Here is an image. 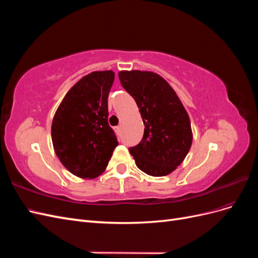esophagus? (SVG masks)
Masks as SVG:
<instances>
[{
  "mask_svg": "<svg viewBox=\"0 0 258 258\" xmlns=\"http://www.w3.org/2000/svg\"><path fill=\"white\" fill-rule=\"evenodd\" d=\"M115 132H116L117 135H119V134H120V127H119V126L115 127Z\"/></svg>",
  "mask_w": 258,
  "mask_h": 258,
  "instance_id": "1",
  "label": "esophagus"
}]
</instances>
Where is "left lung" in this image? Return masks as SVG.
I'll list each match as a JSON object with an SVG mask.
<instances>
[{
	"instance_id": "8db88e82",
	"label": "left lung",
	"mask_w": 258,
	"mask_h": 258,
	"mask_svg": "<svg viewBox=\"0 0 258 258\" xmlns=\"http://www.w3.org/2000/svg\"><path fill=\"white\" fill-rule=\"evenodd\" d=\"M122 87L140 108L144 135L130 147L137 167L148 175L165 176L181 165L188 154L192 134L188 114L172 87L158 74L121 71Z\"/></svg>"
}]
</instances>
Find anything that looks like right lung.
Masks as SVG:
<instances>
[{"instance_id":"add662e5","label":"right lung","mask_w":258,"mask_h":258,"mask_svg":"<svg viewBox=\"0 0 258 258\" xmlns=\"http://www.w3.org/2000/svg\"><path fill=\"white\" fill-rule=\"evenodd\" d=\"M115 79L113 71L84 76L68 91L53 116L54 152L72 174L93 178L107 167L118 145L107 121V99Z\"/></svg>"}]
</instances>
